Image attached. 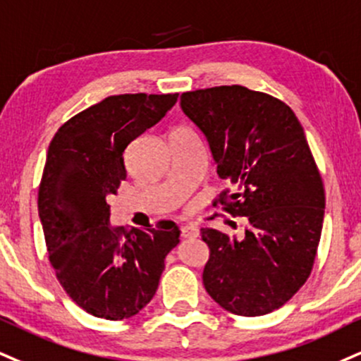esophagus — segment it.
Listing matches in <instances>:
<instances>
[{
    "label": "esophagus",
    "mask_w": 361,
    "mask_h": 361,
    "mask_svg": "<svg viewBox=\"0 0 361 361\" xmlns=\"http://www.w3.org/2000/svg\"><path fill=\"white\" fill-rule=\"evenodd\" d=\"M180 232H181V237H188V238H193V237L200 235L198 228L195 227V225H183V227L180 228Z\"/></svg>",
    "instance_id": "1"
}]
</instances>
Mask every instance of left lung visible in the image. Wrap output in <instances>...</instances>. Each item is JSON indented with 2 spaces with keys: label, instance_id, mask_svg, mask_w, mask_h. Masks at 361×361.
I'll return each instance as SVG.
<instances>
[{
  "label": "left lung",
  "instance_id": "left-lung-1",
  "mask_svg": "<svg viewBox=\"0 0 361 361\" xmlns=\"http://www.w3.org/2000/svg\"><path fill=\"white\" fill-rule=\"evenodd\" d=\"M181 109L232 186L214 207L249 220L242 238L202 228L210 249L203 286L232 314L279 310L311 274L324 219L323 178L305 129L288 104L242 85L183 92Z\"/></svg>",
  "mask_w": 361,
  "mask_h": 361
}]
</instances>
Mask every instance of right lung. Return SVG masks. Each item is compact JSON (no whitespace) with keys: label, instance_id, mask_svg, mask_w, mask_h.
I'll list each match as a JSON object with an SVG mask.
<instances>
[{"label":"right lung","instance_id":"obj_1","mask_svg":"<svg viewBox=\"0 0 361 361\" xmlns=\"http://www.w3.org/2000/svg\"><path fill=\"white\" fill-rule=\"evenodd\" d=\"M176 101L178 94L111 95L60 126L49 146L38 188L49 260L68 298L95 318L137 314L180 242L169 220L147 230L109 224V198L128 176L124 149Z\"/></svg>","mask_w":361,"mask_h":361}]
</instances>
